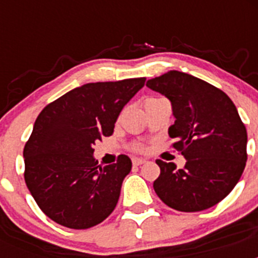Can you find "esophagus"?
Here are the masks:
<instances>
[{
    "label": "esophagus",
    "mask_w": 258,
    "mask_h": 258,
    "mask_svg": "<svg viewBox=\"0 0 258 258\" xmlns=\"http://www.w3.org/2000/svg\"><path fill=\"white\" fill-rule=\"evenodd\" d=\"M132 161H133V165H136V166L142 165V164L146 163V160H143V159H138V157H133V159H132Z\"/></svg>",
    "instance_id": "obj_1"
}]
</instances>
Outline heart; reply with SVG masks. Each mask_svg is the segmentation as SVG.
Masks as SVG:
<instances>
[{
	"label": "heart",
	"instance_id": "heart-1",
	"mask_svg": "<svg viewBox=\"0 0 258 258\" xmlns=\"http://www.w3.org/2000/svg\"><path fill=\"white\" fill-rule=\"evenodd\" d=\"M137 149H138V150H141V147H137Z\"/></svg>",
	"mask_w": 258,
	"mask_h": 258
}]
</instances>
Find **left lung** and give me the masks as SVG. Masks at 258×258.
I'll list each match as a JSON object with an SVG mask.
<instances>
[{
	"mask_svg": "<svg viewBox=\"0 0 258 258\" xmlns=\"http://www.w3.org/2000/svg\"><path fill=\"white\" fill-rule=\"evenodd\" d=\"M146 85L165 95L175 121L169 127L183 169L156 160L160 175L154 190L166 206L199 212L216 206L231 192L247 161V129L235 104L216 86L179 71H169Z\"/></svg>",
	"mask_w": 258,
	"mask_h": 258,
	"instance_id": "8db88e82",
	"label": "left lung"
}]
</instances>
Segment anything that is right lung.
<instances>
[{
    "mask_svg": "<svg viewBox=\"0 0 258 258\" xmlns=\"http://www.w3.org/2000/svg\"><path fill=\"white\" fill-rule=\"evenodd\" d=\"M146 77L90 83L47 104L24 146V179L40 209L70 229H89L117 204L132 169L126 155L102 168L93 156L95 141L113 133L125 104Z\"/></svg>",
    "mask_w": 258,
    "mask_h": 258,
    "instance_id": "1",
    "label": "right lung"
}]
</instances>
